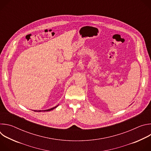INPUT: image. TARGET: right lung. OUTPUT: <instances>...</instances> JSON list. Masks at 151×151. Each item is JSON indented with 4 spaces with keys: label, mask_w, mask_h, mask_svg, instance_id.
Wrapping results in <instances>:
<instances>
[{
    "label": "right lung",
    "mask_w": 151,
    "mask_h": 151,
    "mask_svg": "<svg viewBox=\"0 0 151 151\" xmlns=\"http://www.w3.org/2000/svg\"><path fill=\"white\" fill-rule=\"evenodd\" d=\"M58 106V104L57 105V106H55V107H52V108H51V109H47V110H44V111H41V110H40V111H35V112H48V111H52V110H53L54 109H55V108H56V107H57Z\"/></svg>",
    "instance_id": "add662e5"
}]
</instances>
